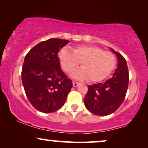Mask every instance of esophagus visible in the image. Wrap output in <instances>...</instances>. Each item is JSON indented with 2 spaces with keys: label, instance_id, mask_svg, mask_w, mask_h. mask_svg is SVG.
Listing matches in <instances>:
<instances>
[{
  "label": "esophagus",
  "instance_id": "34e87169",
  "mask_svg": "<svg viewBox=\"0 0 148 148\" xmlns=\"http://www.w3.org/2000/svg\"><path fill=\"white\" fill-rule=\"evenodd\" d=\"M72 84H73V86H74V87H77V86L79 85L80 83V82H78L76 81H73Z\"/></svg>",
  "mask_w": 148,
  "mask_h": 148
}]
</instances>
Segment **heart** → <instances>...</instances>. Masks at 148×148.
Masks as SVG:
<instances>
[{"label": "heart", "mask_w": 148, "mask_h": 148, "mask_svg": "<svg viewBox=\"0 0 148 148\" xmlns=\"http://www.w3.org/2000/svg\"><path fill=\"white\" fill-rule=\"evenodd\" d=\"M59 52V60L64 72L70 73L80 63L81 68L72 73L76 79H85L89 82L101 81L110 76L116 65L115 55L110 51L92 45H78L72 49Z\"/></svg>", "instance_id": "heart-1"}]
</instances>
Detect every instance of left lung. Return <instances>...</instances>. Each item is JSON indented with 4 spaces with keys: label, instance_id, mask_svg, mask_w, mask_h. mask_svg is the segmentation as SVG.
<instances>
[{
    "label": "left lung",
    "instance_id": "obj_1",
    "mask_svg": "<svg viewBox=\"0 0 148 148\" xmlns=\"http://www.w3.org/2000/svg\"><path fill=\"white\" fill-rule=\"evenodd\" d=\"M119 60L113 76L106 82L88 86L84 106L88 111L97 116L113 113L125 100L129 86V70L124 57L111 49Z\"/></svg>",
    "mask_w": 148,
    "mask_h": 148
}]
</instances>
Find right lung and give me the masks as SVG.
Listing matches in <instances>:
<instances>
[{
  "label": "right lung",
  "instance_id": "right-lung-1",
  "mask_svg": "<svg viewBox=\"0 0 148 148\" xmlns=\"http://www.w3.org/2000/svg\"><path fill=\"white\" fill-rule=\"evenodd\" d=\"M69 41L50 38L34 46L25 57L21 80L30 103L37 110H60L72 87V80L62 70L58 52Z\"/></svg>",
  "mask_w": 148,
  "mask_h": 148
}]
</instances>
